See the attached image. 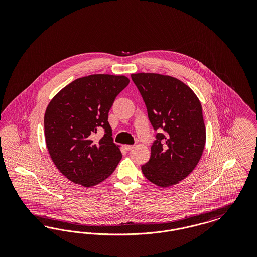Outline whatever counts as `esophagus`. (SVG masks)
<instances>
[{
    "mask_svg": "<svg viewBox=\"0 0 257 257\" xmlns=\"http://www.w3.org/2000/svg\"><path fill=\"white\" fill-rule=\"evenodd\" d=\"M124 148H125L126 150H132V149L134 148V146H131V145H126V146H124Z\"/></svg>",
    "mask_w": 257,
    "mask_h": 257,
    "instance_id": "esophagus-1",
    "label": "esophagus"
}]
</instances>
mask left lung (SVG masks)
I'll return each instance as SVG.
<instances>
[{"label":"left lung","mask_w":257,"mask_h":257,"mask_svg":"<svg viewBox=\"0 0 257 257\" xmlns=\"http://www.w3.org/2000/svg\"><path fill=\"white\" fill-rule=\"evenodd\" d=\"M131 77L153 128L165 131L156 135L150 159L142 166L143 173L162 188L178 184L195 170L205 147L200 101L186 84L169 75L142 72Z\"/></svg>","instance_id":"8db88e82"}]
</instances>
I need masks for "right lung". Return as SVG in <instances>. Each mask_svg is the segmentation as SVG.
<instances>
[{"mask_svg": "<svg viewBox=\"0 0 257 257\" xmlns=\"http://www.w3.org/2000/svg\"><path fill=\"white\" fill-rule=\"evenodd\" d=\"M129 82L124 75L93 74L64 86L50 101L44 115L46 146L57 169L73 183L86 188L101 183L122 158L108 115ZM100 126L105 135L94 141Z\"/></svg>", "mask_w": 257, "mask_h": 257, "instance_id": "right-lung-1", "label": "right lung"}]
</instances>
